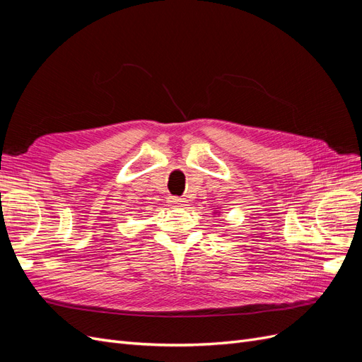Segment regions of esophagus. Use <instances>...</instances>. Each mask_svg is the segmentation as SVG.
Returning <instances> with one entry per match:
<instances>
[{"mask_svg": "<svg viewBox=\"0 0 362 362\" xmlns=\"http://www.w3.org/2000/svg\"><path fill=\"white\" fill-rule=\"evenodd\" d=\"M170 202L172 204H175V205H178V206H182V205H185V201L184 198H177V196H173V198H170Z\"/></svg>", "mask_w": 362, "mask_h": 362, "instance_id": "1", "label": "esophagus"}]
</instances>
